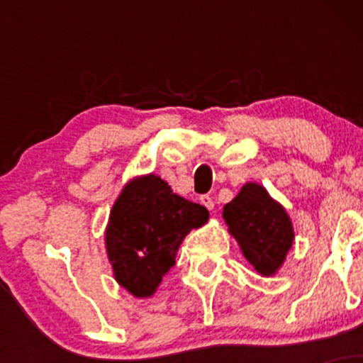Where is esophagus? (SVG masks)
<instances>
[{"instance_id": "1", "label": "esophagus", "mask_w": 363, "mask_h": 363, "mask_svg": "<svg viewBox=\"0 0 363 363\" xmlns=\"http://www.w3.org/2000/svg\"><path fill=\"white\" fill-rule=\"evenodd\" d=\"M199 199H201V203H203V205H205V206L208 208V210H213L215 203H213V198H211V196H208V194H203L201 198H199Z\"/></svg>"}]
</instances>
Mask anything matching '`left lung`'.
Listing matches in <instances>:
<instances>
[{
	"label": "left lung",
	"instance_id": "obj_1",
	"mask_svg": "<svg viewBox=\"0 0 363 363\" xmlns=\"http://www.w3.org/2000/svg\"><path fill=\"white\" fill-rule=\"evenodd\" d=\"M223 218L257 273L269 277L280 268L294 244V228L286 211L264 187L245 184L223 206Z\"/></svg>",
	"mask_w": 363,
	"mask_h": 363
}]
</instances>
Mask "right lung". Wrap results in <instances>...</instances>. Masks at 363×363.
I'll return each instance as SVG.
<instances>
[{
	"label": "right lung",
	"mask_w": 363,
	"mask_h": 363,
	"mask_svg": "<svg viewBox=\"0 0 363 363\" xmlns=\"http://www.w3.org/2000/svg\"><path fill=\"white\" fill-rule=\"evenodd\" d=\"M208 210L187 201L160 177L135 179L111 211L106 245L116 280L135 297H150L176 264V252L191 228L206 223Z\"/></svg>",
	"instance_id": "add662e5"
}]
</instances>
